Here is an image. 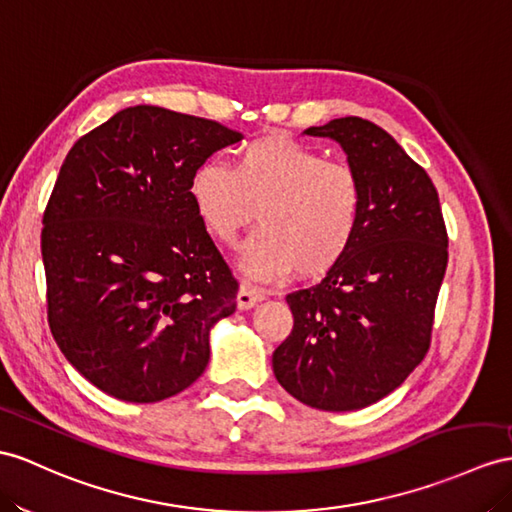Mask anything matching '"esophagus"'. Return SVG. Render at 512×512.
I'll return each instance as SVG.
<instances>
[{
    "label": "esophagus",
    "mask_w": 512,
    "mask_h": 512,
    "mask_svg": "<svg viewBox=\"0 0 512 512\" xmlns=\"http://www.w3.org/2000/svg\"><path fill=\"white\" fill-rule=\"evenodd\" d=\"M263 299H265V291H260L254 284L243 282L239 289V295H236V304H239L241 310H247V308L256 306L258 302H263Z\"/></svg>",
    "instance_id": "obj_1"
}]
</instances>
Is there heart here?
<instances>
[{"instance_id": "1", "label": "heart", "mask_w": 512, "mask_h": 512, "mask_svg": "<svg viewBox=\"0 0 512 512\" xmlns=\"http://www.w3.org/2000/svg\"><path fill=\"white\" fill-rule=\"evenodd\" d=\"M195 213L215 241L234 247L258 217L241 267L249 278H302L330 271L350 249L363 208V186L347 162L291 136L267 134L236 152V165L206 160L189 182Z\"/></svg>"}]
</instances>
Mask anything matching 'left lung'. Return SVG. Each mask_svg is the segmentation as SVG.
<instances>
[{
	"mask_svg": "<svg viewBox=\"0 0 512 512\" xmlns=\"http://www.w3.org/2000/svg\"><path fill=\"white\" fill-rule=\"evenodd\" d=\"M304 132L341 143L363 208L326 278L286 295L293 330L273 373L306 406L358 410L395 391L430 350L447 228L426 169L376 123L341 117Z\"/></svg>",
	"mask_w": 512,
	"mask_h": 512,
	"instance_id": "8db88e82",
	"label": "left lung"
}]
</instances>
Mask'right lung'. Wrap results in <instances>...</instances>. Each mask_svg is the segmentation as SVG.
Wrapping results in <instances>:
<instances>
[{"instance_id": "1", "label": "right lung", "mask_w": 512, "mask_h": 512, "mask_svg": "<svg viewBox=\"0 0 512 512\" xmlns=\"http://www.w3.org/2000/svg\"><path fill=\"white\" fill-rule=\"evenodd\" d=\"M241 141L219 121L132 106L69 149L43 213L47 321L97 389L149 404L202 376L239 282L199 221L193 171Z\"/></svg>"}]
</instances>
